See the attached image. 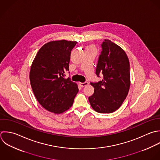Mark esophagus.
I'll return each mask as SVG.
<instances>
[{
  "mask_svg": "<svg viewBox=\"0 0 160 160\" xmlns=\"http://www.w3.org/2000/svg\"><path fill=\"white\" fill-rule=\"evenodd\" d=\"M79 85H80V86L81 87H85V86H87V85H88V82H84V83H79Z\"/></svg>",
  "mask_w": 160,
  "mask_h": 160,
  "instance_id": "1",
  "label": "esophagus"
}]
</instances>
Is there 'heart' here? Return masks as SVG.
Returning a JSON list of instances; mask_svg holds the SVG:
<instances>
[{"label": "heart", "instance_id": "1", "mask_svg": "<svg viewBox=\"0 0 160 160\" xmlns=\"http://www.w3.org/2000/svg\"><path fill=\"white\" fill-rule=\"evenodd\" d=\"M88 48H93V45H90V46L88 47Z\"/></svg>", "mask_w": 160, "mask_h": 160}]
</instances>
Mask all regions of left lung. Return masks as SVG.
<instances>
[{
    "instance_id": "left-lung-1",
    "label": "left lung",
    "mask_w": 160,
    "mask_h": 160,
    "mask_svg": "<svg viewBox=\"0 0 160 160\" xmlns=\"http://www.w3.org/2000/svg\"><path fill=\"white\" fill-rule=\"evenodd\" d=\"M96 74L102 80L90 83L93 94L88 97L92 108L98 113H110L118 109L125 100L130 87V62L125 52L111 40L102 44Z\"/></svg>"
}]
</instances>
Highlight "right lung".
<instances>
[{"mask_svg":"<svg viewBox=\"0 0 160 160\" xmlns=\"http://www.w3.org/2000/svg\"><path fill=\"white\" fill-rule=\"evenodd\" d=\"M76 41H51L37 52L30 68V82L35 98L47 110L62 113L73 105L77 84L64 78L69 70L72 50Z\"/></svg>","mask_w":160,"mask_h":160,"instance_id":"1","label":"right lung"}]
</instances>
